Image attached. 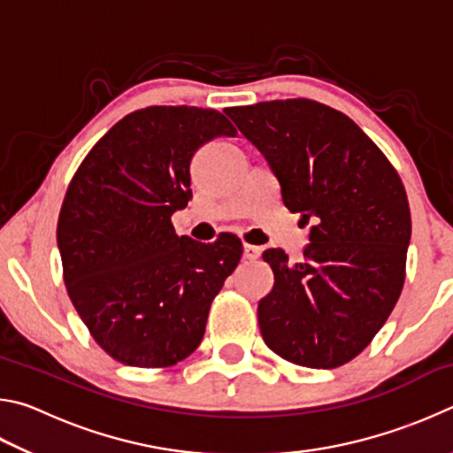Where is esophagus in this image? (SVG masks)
Wrapping results in <instances>:
<instances>
[{"instance_id": "obj_1", "label": "esophagus", "mask_w": 453, "mask_h": 453, "mask_svg": "<svg viewBox=\"0 0 453 453\" xmlns=\"http://www.w3.org/2000/svg\"><path fill=\"white\" fill-rule=\"evenodd\" d=\"M259 256H262V250H259L257 245H250V243L243 245V259H248V262H256Z\"/></svg>"}]
</instances>
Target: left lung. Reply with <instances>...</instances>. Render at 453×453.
<instances>
[{"mask_svg":"<svg viewBox=\"0 0 453 453\" xmlns=\"http://www.w3.org/2000/svg\"><path fill=\"white\" fill-rule=\"evenodd\" d=\"M226 113L267 159L283 205L311 224L302 262L264 251L273 272V289L257 303L264 342L297 365L348 364L403 288L411 216L400 175L354 119L313 99Z\"/></svg>","mask_w":453,"mask_h":453,"instance_id":"8db88e82","label":"left lung"}]
</instances>
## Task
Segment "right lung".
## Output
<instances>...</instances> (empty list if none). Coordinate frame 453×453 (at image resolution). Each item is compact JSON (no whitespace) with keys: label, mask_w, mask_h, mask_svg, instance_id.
Segmentation results:
<instances>
[{"label":"right lung","mask_w":453,"mask_h":453,"mask_svg":"<svg viewBox=\"0 0 453 453\" xmlns=\"http://www.w3.org/2000/svg\"><path fill=\"white\" fill-rule=\"evenodd\" d=\"M224 113L151 105L119 119L67 188L58 248L73 308L105 354L167 367L202 343L210 305L242 257L235 235H178L191 199L189 164L203 143L235 135Z\"/></svg>","instance_id":"add662e5"}]
</instances>
